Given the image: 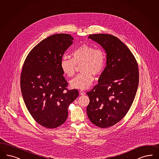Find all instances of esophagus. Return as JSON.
Listing matches in <instances>:
<instances>
[{
	"instance_id": "obj_1",
	"label": "esophagus",
	"mask_w": 159,
	"mask_h": 159,
	"mask_svg": "<svg viewBox=\"0 0 159 159\" xmlns=\"http://www.w3.org/2000/svg\"><path fill=\"white\" fill-rule=\"evenodd\" d=\"M80 94H81V95H84L85 94V93L83 90H80Z\"/></svg>"
}]
</instances>
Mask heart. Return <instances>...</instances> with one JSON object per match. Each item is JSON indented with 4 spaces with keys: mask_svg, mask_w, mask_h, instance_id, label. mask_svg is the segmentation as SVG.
<instances>
[{
    "mask_svg": "<svg viewBox=\"0 0 159 159\" xmlns=\"http://www.w3.org/2000/svg\"><path fill=\"white\" fill-rule=\"evenodd\" d=\"M72 58H63L61 60V68L68 77H72L75 72L76 64H81L82 73L79 74L70 82L72 88L85 89L89 88L94 81V75L100 74L106 61V55L101 48H95L84 44L72 52Z\"/></svg>",
    "mask_w": 159,
    "mask_h": 159,
    "instance_id": "heart-1",
    "label": "heart"
}]
</instances>
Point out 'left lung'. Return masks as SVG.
<instances>
[{
	"label": "left lung",
	"mask_w": 159,
	"mask_h": 159,
	"mask_svg": "<svg viewBox=\"0 0 159 159\" xmlns=\"http://www.w3.org/2000/svg\"><path fill=\"white\" fill-rule=\"evenodd\" d=\"M88 39L105 50L107 61L98 84L87 93V115L95 125L107 128L119 122L133 104L139 85L138 64L129 48L117 37L99 34Z\"/></svg>",
	"instance_id": "obj_1"
}]
</instances>
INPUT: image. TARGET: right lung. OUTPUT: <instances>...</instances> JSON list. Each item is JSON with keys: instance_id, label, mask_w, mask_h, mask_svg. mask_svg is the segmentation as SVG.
Masks as SVG:
<instances>
[{"instance_id": "right-lung-1", "label": "right lung", "mask_w": 159, "mask_h": 159, "mask_svg": "<svg viewBox=\"0 0 159 159\" xmlns=\"http://www.w3.org/2000/svg\"><path fill=\"white\" fill-rule=\"evenodd\" d=\"M69 34H54L36 45L27 56L20 76V88L28 110L38 124L54 129L66 121L69 105L79 95L68 90L61 60L73 43Z\"/></svg>"}]
</instances>
